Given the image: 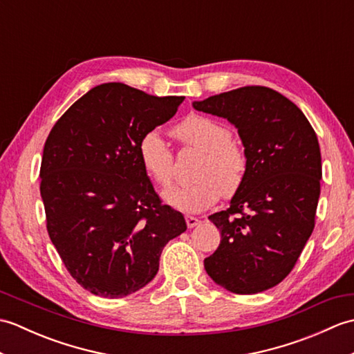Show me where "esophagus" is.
Listing matches in <instances>:
<instances>
[{
    "mask_svg": "<svg viewBox=\"0 0 354 354\" xmlns=\"http://www.w3.org/2000/svg\"><path fill=\"white\" fill-rule=\"evenodd\" d=\"M185 222H187V227H189V228L198 227V225L201 223V221L196 219V217H193V216H185Z\"/></svg>",
    "mask_w": 354,
    "mask_h": 354,
    "instance_id": "esophagus-1",
    "label": "esophagus"
}]
</instances>
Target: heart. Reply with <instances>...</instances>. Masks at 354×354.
I'll list each match as a JSON object with an SVG mask.
<instances>
[{
	"mask_svg": "<svg viewBox=\"0 0 354 354\" xmlns=\"http://www.w3.org/2000/svg\"><path fill=\"white\" fill-rule=\"evenodd\" d=\"M171 133L184 146L202 150L194 170L198 179L164 194L165 201L185 213H199L216 204L222 194L232 196L246 175V156L231 141L230 127L205 115L193 114L171 127ZM138 158L142 169L161 189H170L175 179V156L158 132H147L140 140Z\"/></svg>",
	"mask_w": 354,
	"mask_h": 354,
	"instance_id": "heart-1",
	"label": "heart"
}]
</instances>
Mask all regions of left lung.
Listing matches in <instances>:
<instances>
[{"label":"left lung","instance_id":"left-lung-1","mask_svg":"<svg viewBox=\"0 0 354 354\" xmlns=\"http://www.w3.org/2000/svg\"><path fill=\"white\" fill-rule=\"evenodd\" d=\"M193 106L234 124L246 156L230 208L208 217L222 239L204 260L207 274L240 295L268 290L290 274L315 228L322 176L317 133L295 103L268 86H242Z\"/></svg>","mask_w":354,"mask_h":354}]
</instances>
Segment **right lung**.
I'll list each match as a JSON object with an SVG mask.
<instances>
[{
    "label": "right lung",
    "instance_id": "1",
    "mask_svg": "<svg viewBox=\"0 0 354 354\" xmlns=\"http://www.w3.org/2000/svg\"><path fill=\"white\" fill-rule=\"evenodd\" d=\"M183 100L103 84L74 102L45 141L41 196L48 236L70 275L97 297L123 298L145 288L165 243L187 230L138 158L140 140Z\"/></svg>",
    "mask_w": 354,
    "mask_h": 354
}]
</instances>
